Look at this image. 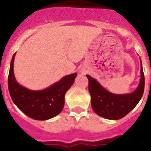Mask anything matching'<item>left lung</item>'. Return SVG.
<instances>
[{
    "instance_id": "obj_1",
    "label": "left lung",
    "mask_w": 151,
    "mask_h": 151,
    "mask_svg": "<svg viewBox=\"0 0 151 151\" xmlns=\"http://www.w3.org/2000/svg\"><path fill=\"white\" fill-rule=\"evenodd\" d=\"M140 79L136 90L127 94H114L109 92L97 80L89 75L88 91L91 95L92 107L99 116L106 119L118 120L127 115L136 106L143 96L144 91V74L140 59Z\"/></svg>"
}]
</instances>
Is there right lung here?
<instances>
[{
    "instance_id": "right-lung-1",
    "label": "right lung",
    "mask_w": 151,
    "mask_h": 151,
    "mask_svg": "<svg viewBox=\"0 0 151 151\" xmlns=\"http://www.w3.org/2000/svg\"><path fill=\"white\" fill-rule=\"evenodd\" d=\"M11 61L8 85L13 103L22 113L32 119L45 121L62 112L65 94L74 82L77 73L64 76L59 81L42 90H30L19 85L14 74V59Z\"/></svg>"
}]
</instances>
